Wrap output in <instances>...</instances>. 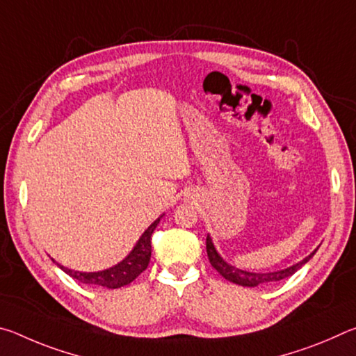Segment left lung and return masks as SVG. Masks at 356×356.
Here are the masks:
<instances>
[{"label": "left lung", "mask_w": 356, "mask_h": 356, "mask_svg": "<svg viewBox=\"0 0 356 356\" xmlns=\"http://www.w3.org/2000/svg\"><path fill=\"white\" fill-rule=\"evenodd\" d=\"M206 246H207V256H209V261L212 264V267L218 272L222 278H226L227 281L231 282H236V284L240 286H246V287H256V286H261V284H268V282H275V281H281V280H286L289 276H292L295 272H297L298 268L303 267V265L309 261V259L316 254L314 252H311L308 257H305L303 261L292 265V267H289L286 270H280V272H270V273H252V272H243V270L232 267V265H229L227 262L222 261V257L216 252L215 246L212 243V238L207 236L206 240Z\"/></svg>", "instance_id": "left-lung-1"}]
</instances>
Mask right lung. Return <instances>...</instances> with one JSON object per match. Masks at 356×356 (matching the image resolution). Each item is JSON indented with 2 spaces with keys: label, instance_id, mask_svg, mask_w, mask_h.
Segmentation results:
<instances>
[{
  "label": "right lung",
  "instance_id": "obj_1",
  "mask_svg": "<svg viewBox=\"0 0 356 356\" xmlns=\"http://www.w3.org/2000/svg\"><path fill=\"white\" fill-rule=\"evenodd\" d=\"M159 221L160 218L155 220L152 225L146 229V232H144L140 237V240H138L135 248L131 250L130 254L125 257L122 262H119L111 268L104 270V272L83 273V272H75V270H70L67 267H63V265L58 262L56 265L63 270V272L72 276V278L76 280L78 282H83V284H94V286H102L106 289H118V287L127 286L147 268V265L150 262V251H152L150 238H152V234L155 231L156 225H159Z\"/></svg>",
  "mask_w": 356,
  "mask_h": 356
}]
</instances>
